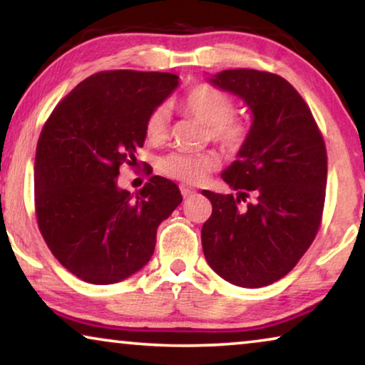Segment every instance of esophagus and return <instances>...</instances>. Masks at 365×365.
I'll use <instances>...</instances> for the list:
<instances>
[{
  "mask_svg": "<svg viewBox=\"0 0 365 365\" xmlns=\"http://www.w3.org/2000/svg\"><path fill=\"white\" fill-rule=\"evenodd\" d=\"M179 191H181V194H182V197H189V196H192L194 192V189L192 187H189V186H184V184H181V186H179Z\"/></svg>",
  "mask_w": 365,
  "mask_h": 365,
  "instance_id": "34e87169",
  "label": "esophagus"
}]
</instances>
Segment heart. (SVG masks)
Here are the masks:
<instances>
[{
    "label": "heart",
    "instance_id": "1",
    "mask_svg": "<svg viewBox=\"0 0 365 365\" xmlns=\"http://www.w3.org/2000/svg\"><path fill=\"white\" fill-rule=\"evenodd\" d=\"M182 109L199 121L207 124V138L219 144L226 153H239L251 136V126L246 119L234 114V101L227 93L209 84H197L189 89L182 99ZM169 114L164 106L149 113L144 123L148 141L161 144L168 138ZM219 168V158L206 153H169L158 161V171L176 181L199 184Z\"/></svg>",
    "mask_w": 365,
    "mask_h": 365
}]
</instances>
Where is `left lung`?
I'll use <instances>...</instances> for the list:
<instances>
[{"instance_id":"8db88e82","label":"left lung","mask_w":365,"mask_h":365,"mask_svg":"<svg viewBox=\"0 0 365 365\" xmlns=\"http://www.w3.org/2000/svg\"><path fill=\"white\" fill-rule=\"evenodd\" d=\"M211 83L242 98L254 118L249 141L222 173L236 196L202 191L212 204L202 251L227 282L264 287L292 271L321 227L326 144L307 103L279 74L227 69Z\"/></svg>"}]
</instances>
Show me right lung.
Masks as SVG:
<instances>
[{
    "label": "right lung",
    "mask_w": 365,
    "mask_h": 365,
    "mask_svg": "<svg viewBox=\"0 0 365 365\" xmlns=\"http://www.w3.org/2000/svg\"><path fill=\"white\" fill-rule=\"evenodd\" d=\"M171 73L114 69L84 79L56 104L34 158V211L53 256L89 284H114L151 259L158 226L182 201L153 176L133 196L119 169L136 166L144 123L174 89Z\"/></svg>",
    "instance_id": "right-lung-1"
}]
</instances>
